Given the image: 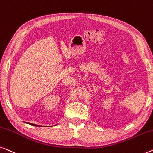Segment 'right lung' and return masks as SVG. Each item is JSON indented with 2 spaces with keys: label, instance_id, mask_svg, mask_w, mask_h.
Listing matches in <instances>:
<instances>
[{
  "label": "right lung",
  "instance_id": "add662e5",
  "mask_svg": "<svg viewBox=\"0 0 153 153\" xmlns=\"http://www.w3.org/2000/svg\"><path fill=\"white\" fill-rule=\"evenodd\" d=\"M25 123H27V124H30L31 125V126H36V127H42V126H39V125H36V124H34V123H28V122H25Z\"/></svg>",
  "mask_w": 153,
  "mask_h": 153
}]
</instances>
